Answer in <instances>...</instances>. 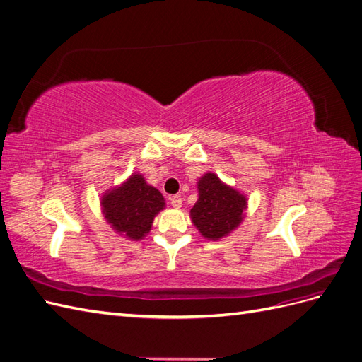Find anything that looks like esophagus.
Returning <instances> with one entry per match:
<instances>
[{"mask_svg":"<svg viewBox=\"0 0 362 362\" xmlns=\"http://www.w3.org/2000/svg\"><path fill=\"white\" fill-rule=\"evenodd\" d=\"M169 204L173 206V208H180L182 205V198L180 194H172L169 198Z\"/></svg>","mask_w":362,"mask_h":362,"instance_id":"34e87169","label":"esophagus"}]
</instances>
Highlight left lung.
<instances>
[{
  "mask_svg": "<svg viewBox=\"0 0 362 362\" xmlns=\"http://www.w3.org/2000/svg\"><path fill=\"white\" fill-rule=\"evenodd\" d=\"M199 199L190 210L192 222L208 240H218L243 221L246 198L214 173H205L198 182Z\"/></svg>",
  "mask_w": 362,
  "mask_h": 362,
  "instance_id": "left-lung-1",
  "label": "left lung"
}]
</instances>
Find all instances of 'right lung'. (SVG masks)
<instances>
[{"mask_svg":"<svg viewBox=\"0 0 362 362\" xmlns=\"http://www.w3.org/2000/svg\"><path fill=\"white\" fill-rule=\"evenodd\" d=\"M101 204L107 222L117 233L131 240H140L149 233L156 214L163 210L164 198L136 173L119 189L105 193Z\"/></svg>","mask_w":362,"mask_h":362,"instance_id":"obj_1","label":"right lung"}]
</instances>
